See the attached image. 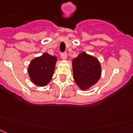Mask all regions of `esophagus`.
I'll list each match as a JSON object with an SVG mask.
<instances>
[{"mask_svg":"<svg viewBox=\"0 0 133 133\" xmlns=\"http://www.w3.org/2000/svg\"><path fill=\"white\" fill-rule=\"evenodd\" d=\"M61 58H62L63 60H66V58H67V53L66 52H62V53L61 54Z\"/></svg>","mask_w":133,"mask_h":133,"instance_id":"obj_1","label":"esophagus"}]
</instances>
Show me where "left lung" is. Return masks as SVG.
Masks as SVG:
<instances>
[{"label":"left lung","instance_id":"obj_1","mask_svg":"<svg viewBox=\"0 0 133 133\" xmlns=\"http://www.w3.org/2000/svg\"><path fill=\"white\" fill-rule=\"evenodd\" d=\"M73 78L81 90L93 86L101 76V66L97 58L85 52L72 60Z\"/></svg>","mask_w":133,"mask_h":133}]
</instances>
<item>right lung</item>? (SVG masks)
Wrapping results in <instances>:
<instances>
[{
	"instance_id": "right-lung-1",
	"label": "right lung",
	"mask_w": 133,
	"mask_h": 133,
	"mask_svg": "<svg viewBox=\"0 0 133 133\" xmlns=\"http://www.w3.org/2000/svg\"><path fill=\"white\" fill-rule=\"evenodd\" d=\"M57 58L47 52L31 61L28 72L32 83L38 86H45L52 79Z\"/></svg>"
}]
</instances>
